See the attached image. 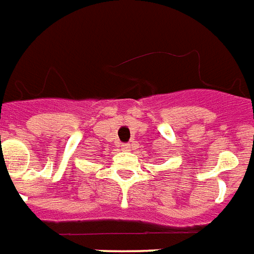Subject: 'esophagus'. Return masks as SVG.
<instances>
[{
  "mask_svg": "<svg viewBox=\"0 0 254 254\" xmlns=\"http://www.w3.org/2000/svg\"><path fill=\"white\" fill-rule=\"evenodd\" d=\"M122 150L126 152H128L132 150V144H129V143H125V144H122Z\"/></svg>",
  "mask_w": 254,
  "mask_h": 254,
  "instance_id": "obj_1",
  "label": "esophagus"
}]
</instances>
